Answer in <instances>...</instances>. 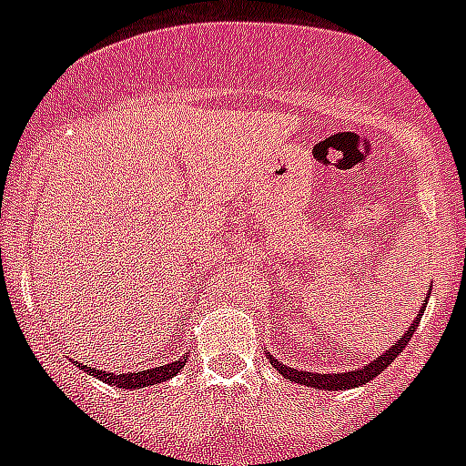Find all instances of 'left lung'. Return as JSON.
I'll return each mask as SVG.
<instances>
[{
	"mask_svg": "<svg viewBox=\"0 0 466 466\" xmlns=\"http://www.w3.org/2000/svg\"><path fill=\"white\" fill-rule=\"evenodd\" d=\"M427 306V300L422 303V308ZM425 310H420V315H422ZM420 315L415 317L413 327L409 329V331L403 333L401 339L394 340V345L390 350H385L380 357H376V360L371 361V364L361 366V369H355V371H345V373H310V371H299V369H291V366H284L279 364L278 360H275L273 355H268L266 352V357L270 360V364L278 369L279 373H282L287 380L291 382H299V385H306V387H315V390H329V392H339V390H350V387H360V385H366L369 380H373L376 376H380L382 371H385L387 366L392 364L394 360H397V355L401 352L406 345H409V340L413 339V331L418 329V322H420Z\"/></svg>",
	"mask_w": 466,
	"mask_h": 466,
	"instance_id": "obj_1",
	"label": "left lung"
}]
</instances>
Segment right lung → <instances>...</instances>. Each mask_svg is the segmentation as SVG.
<instances>
[{"label": "right lung", "instance_id": "obj_1", "mask_svg": "<svg viewBox=\"0 0 466 466\" xmlns=\"http://www.w3.org/2000/svg\"><path fill=\"white\" fill-rule=\"evenodd\" d=\"M184 364H187V360H179V361H170V364L166 366H156V369H147V371H137V373L133 371L109 373V371H100V369H90L88 364H79V369L93 373V376H97L102 382H106V385H116V387H123V390H139V387H151L156 385V382L170 380L172 376H177V373L182 371Z\"/></svg>", "mask_w": 466, "mask_h": 466}]
</instances>
